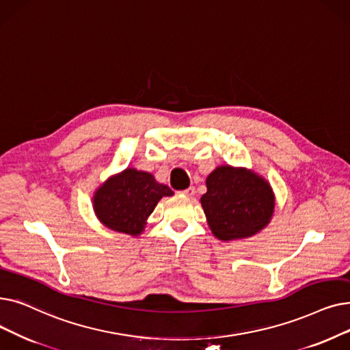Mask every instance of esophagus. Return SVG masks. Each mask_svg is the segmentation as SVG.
<instances>
[{
  "label": "esophagus",
  "instance_id": "34e87169",
  "mask_svg": "<svg viewBox=\"0 0 350 350\" xmlns=\"http://www.w3.org/2000/svg\"><path fill=\"white\" fill-rule=\"evenodd\" d=\"M181 194H183V196H186V197H193V196L196 194V189H194L193 186H190L189 189H186V190H183V191H181Z\"/></svg>",
  "mask_w": 350,
  "mask_h": 350
}]
</instances>
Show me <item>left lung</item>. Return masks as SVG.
Here are the masks:
<instances>
[{
    "instance_id": "8db88e82",
    "label": "left lung",
    "mask_w": 350,
    "mask_h": 350,
    "mask_svg": "<svg viewBox=\"0 0 350 350\" xmlns=\"http://www.w3.org/2000/svg\"><path fill=\"white\" fill-rule=\"evenodd\" d=\"M200 197L210 230L221 241L247 239L263 230L275 213L269 181L246 167L219 165L206 178Z\"/></svg>"
}]
</instances>
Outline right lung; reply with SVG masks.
<instances>
[{
	"label": "right lung",
	"instance_id": "obj_1",
	"mask_svg": "<svg viewBox=\"0 0 350 350\" xmlns=\"http://www.w3.org/2000/svg\"><path fill=\"white\" fill-rule=\"evenodd\" d=\"M173 194L169 186L159 183L151 173L127 167L97 187L93 208L98 221L107 229L140 236L157 203Z\"/></svg>",
	"mask_w": 350,
	"mask_h": 350
}]
</instances>
